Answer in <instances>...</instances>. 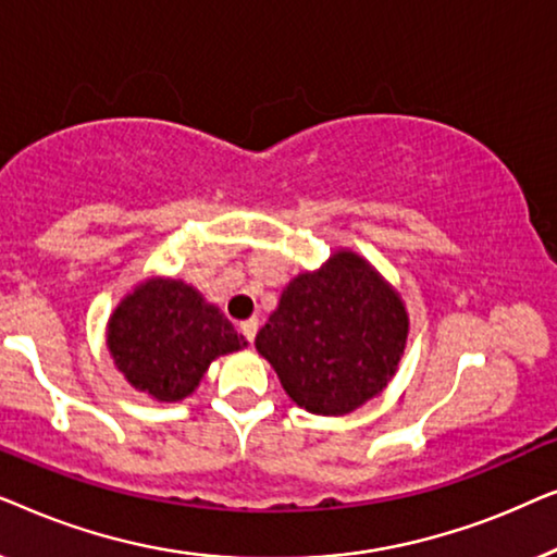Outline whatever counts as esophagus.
Segmentation results:
<instances>
[{"instance_id":"obj_1","label":"esophagus","mask_w":557,"mask_h":557,"mask_svg":"<svg viewBox=\"0 0 557 557\" xmlns=\"http://www.w3.org/2000/svg\"><path fill=\"white\" fill-rule=\"evenodd\" d=\"M240 330H243V334H246L248 342H253L256 332H258V319H246V322L240 324Z\"/></svg>"}]
</instances>
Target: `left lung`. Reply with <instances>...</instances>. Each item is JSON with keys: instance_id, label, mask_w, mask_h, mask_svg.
Returning a JSON list of instances; mask_svg holds the SVG:
<instances>
[{"instance_id": "1", "label": "left lung", "mask_w": 557, "mask_h": 557, "mask_svg": "<svg viewBox=\"0 0 557 557\" xmlns=\"http://www.w3.org/2000/svg\"><path fill=\"white\" fill-rule=\"evenodd\" d=\"M408 330L398 288L364 256L337 248L317 271L288 281L256 349L296 406L347 416L395 377Z\"/></svg>"}]
</instances>
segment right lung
I'll return each instance as SVG.
<instances>
[{
  "mask_svg": "<svg viewBox=\"0 0 557 557\" xmlns=\"http://www.w3.org/2000/svg\"><path fill=\"white\" fill-rule=\"evenodd\" d=\"M248 347L215 304L182 278L136 284L106 322V349L134 391L157 403L189 398L218 357Z\"/></svg>",
  "mask_w": 557,
  "mask_h": 557,
  "instance_id": "obj_1",
  "label": "right lung"
}]
</instances>
